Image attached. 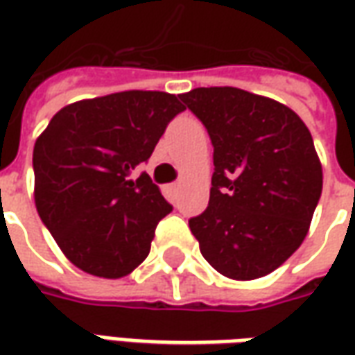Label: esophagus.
<instances>
[{"label":"esophagus","mask_w":355,"mask_h":355,"mask_svg":"<svg viewBox=\"0 0 355 355\" xmlns=\"http://www.w3.org/2000/svg\"><path fill=\"white\" fill-rule=\"evenodd\" d=\"M178 188H180V182H173V184L169 186V190H173V192H175V190H178Z\"/></svg>","instance_id":"obj_1"}]
</instances>
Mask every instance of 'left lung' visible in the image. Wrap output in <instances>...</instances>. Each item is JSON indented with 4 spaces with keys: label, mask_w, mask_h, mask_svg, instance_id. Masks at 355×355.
Wrapping results in <instances>:
<instances>
[{
    "label": "left lung",
    "mask_w": 355,
    "mask_h": 355,
    "mask_svg": "<svg viewBox=\"0 0 355 355\" xmlns=\"http://www.w3.org/2000/svg\"><path fill=\"white\" fill-rule=\"evenodd\" d=\"M180 101L215 148L209 205L190 218L201 254L230 279L268 275L304 241L320 201L312 135L285 104L243 89L198 87Z\"/></svg>",
    "instance_id": "obj_1"
}]
</instances>
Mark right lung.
Here are the masks:
<instances>
[{
  "mask_svg": "<svg viewBox=\"0 0 355 355\" xmlns=\"http://www.w3.org/2000/svg\"><path fill=\"white\" fill-rule=\"evenodd\" d=\"M184 104L162 91H123L58 110L34 146V200L66 259L96 277L131 274L171 205L132 169L148 162Z\"/></svg>",
  "mask_w": 355,
  "mask_h": 355,
  "instance_id": "right-lung-1",
  "label": "right lung"
}]
</instances>
